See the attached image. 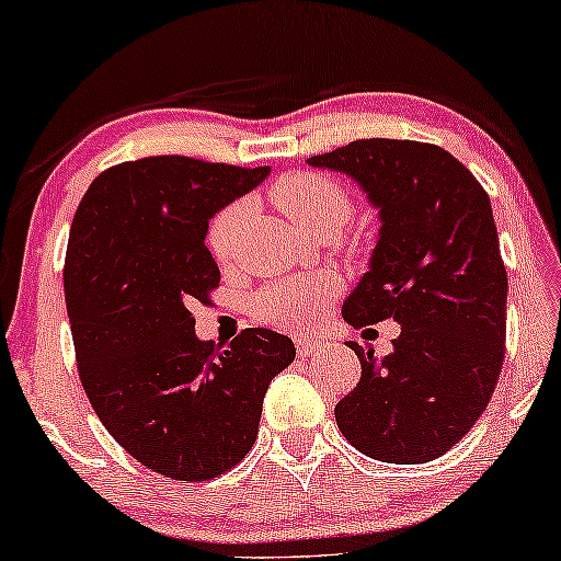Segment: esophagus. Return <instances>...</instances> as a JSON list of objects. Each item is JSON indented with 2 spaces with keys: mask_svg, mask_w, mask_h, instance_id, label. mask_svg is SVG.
Wrapping results in <instances>:
<instances>
[{
  "mask_svg": "<svg viewBox=\"0 0 561 561\" xmlns=\"http://www.w3.org/2000/svg\"><path fill=\"white\" fill-rule=\"evenodd\" d=\"M321 350H324V344H321L319 340H311V336H301V340H296V352H298V357L319 355Z\"/></svg>",
  "mask_w": 561,
  "mask_h": 561,
  "instance_id": "34e87169",
  "label": "esophagus"
}]
</instances>
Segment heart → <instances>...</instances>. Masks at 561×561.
<instances>
[{
    "instance_id": "1",
    "label": "heart",
    "mask_w": 561,
    "mask_h": 561,
    "mask_svg": "<svg viewBox=\"0 0 561 561\" xmlns=\"http://www.w3.org/2000/svg\"><path fill=\"white\" fill-rule=\"evenodd\" d=\"M271 202L306 234H334L350 219L355 202L340 179L319 171H294L271 186ZM244 217L242 202H229L214 214L206 229V244L214 260L227 265L234 257L237 227ZM336 283L324 273L294 275L263 286L252 298V311L265 324L301 332L317 324Z\"/></svg>"
}]
</instances>
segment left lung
Here are the masks:
<instances>
[{
	"instance_id": "left-lung-1",
	"label": "left lung",
	"mask_w": 561,
	"mask_h": 561,
	"mask_svg": "<svg viewBox=\"0 0 561 561\" xmlns=\"http://www.w3.org/2000/svg\"><path fill=\"white\" fill-rule=\"evenodd\" d=\"M309 163L352 175L380 209L370 271L342 317L355 329L401 324L380 363L350 342L363 373L336 403V426L380 462H432L482 416L503 370L508 273L490 198L432 142L370 137Z\"/></svg>"
}]
</instances>
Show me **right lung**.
Instances as JSON below:
<instances>
[{
    "mask_svg": "<svg viewBox=\"0 0 561 561\" xmlns=\"http://www.w3.org/2000/svg\"><path fill=\"white\" fill-rule=\"evenodd\" d=\"M271 165L150 156L91 181L68 234L64 288L79 378L127 455L171 480L202 482L242 462L263 398L296 347L242 329L227 347L194 334L219 267L209 219L255 188Z\"/></svg>",
    "mask_w": 561,
    "mask_h": 561,
    "instance_id": "add662e5",
    "label": "right lung"
}]
</instances>
